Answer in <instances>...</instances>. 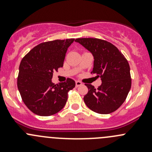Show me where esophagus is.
<instances>
[{"label": "esophagus", "instance_id": "obj_1", "mask_svg": "<svg viewBox=\"0 0 152 152\" xmlns=\"http://www.w3.org/2000/svg\"><path fill=\"white\" fill-rule=\"evenodd\" d=\"M82 85V82L80 81H76V87H79V86H81Z\"/></svg>", "mask_w": 152, "mask_h": 152}]
</instances>
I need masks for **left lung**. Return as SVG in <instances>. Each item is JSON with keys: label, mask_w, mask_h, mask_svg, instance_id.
<instances>
[{"label": "left lung", "mask_w": 152, "mask_h": 152, "mask_svg": "<svg viewBox=\"0 0 152 152\" xmlns=\"http://www.w3.org/2000/svg\"><path fill=\"white\" fill-rule=\"evenodd\" d=\"M76 42L85 48L94 58L91 72L100 77L102 85L96 90L86 85L88 93L84 102L88 108L99 114L115 111L125 102L132 85L128 61L114 45L96 38H78Z\"/></svg>", "instance_id": "obj_1"}]
</instances>
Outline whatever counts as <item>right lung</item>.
I'll return each mask as SVG.
<instances>
[{"label":"right lung","instance_id":"right-lung-1","mask_svg":"<svg viewBox=\"0 0 152 152\" xmlns=\"http://www.w3.org/2000/svg\"><path fill=\"white\" fill-rule=\"evenodd\" d=\"M75 39L49 41L32 48L23 58L19 67L18 87L24 104L34 114L50 116L60 111L66 104L67 93L75 81L55 85L54 71L63 66L68 47Z\"/></svg>","mask_w":152,"mask_h":152}]
</instances>
